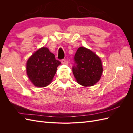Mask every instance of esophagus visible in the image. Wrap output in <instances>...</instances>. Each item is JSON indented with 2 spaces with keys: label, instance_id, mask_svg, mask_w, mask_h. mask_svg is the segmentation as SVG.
<instances>
[{
  "label": "esophagus",
  "instance_id": "1",
  "mask_svg": "<svg viewBox=\"0 0 133 133\" xmlns=\"http://www.w3.org/2000/svg\"><path fill=\"white\" fill-rule=\"evenodd\" d=\"M62 63L63 64H65V65H68V62L66 59H62Z\"/></svg>",
  "mask_w": 133,
  "mask_h": 133
}]
</instances>
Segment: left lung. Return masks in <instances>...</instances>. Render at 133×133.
<instances>
[{"mask_svg": "<svg viewBox=\"0 0 133 133\" xmlns=\"http://www.w3.org/2000/svg\"><path fill=\"white\" fill-rule=\"evenodd\" d=\"M73 73L76 82L84 87L94 85L103 73L101 59L90 49L79 48L74 56Z\"/></svg>", "mask_w": 133, "mask_h": 133, "instance_id": "left-lung-1", "label": "left lung"}]
</instances>
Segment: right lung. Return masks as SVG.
<instances>
[{
	"mask_svg": "<svg viewBox=\"0 0 133 133\" xmlns=\"http://www.w3.org/2000/svg\"><path fill=\"white\" fill-rule=\"evenodd\" d=\"M60 64L48 48L42 47L28 59L26 74L34 86L45 87L51 83Z\"/></svg>",
	"mask_w": 133,
	"mask_h": 133,
	"instance_id": "1",
	"label": "right lung"
}]
</instances>
